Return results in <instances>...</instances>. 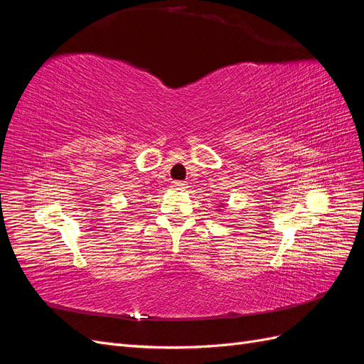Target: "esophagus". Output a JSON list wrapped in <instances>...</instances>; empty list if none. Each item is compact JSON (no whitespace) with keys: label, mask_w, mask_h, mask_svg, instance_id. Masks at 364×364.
I'll use <instances>...</instances> for the list:
<instances>
[{"label":"esophagus","mask_w":364,"mask_h":364,"mask_svg":"<svg viewBox=\"0 0 364 364\" xmlns=\"http://www.w3.org/2000/svg\"><path fill=\"white\" fill-rule=\"evenodd\" d=\"M171 188L176 191H183L186 188V183L182 181H174V182H171Z\"/></svg>","instance_id":"esophagus-1"}]
</instances>
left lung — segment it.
Masks as SVG:
<instances>
[{"label": "left lung", "mask_w": 364, "mask_h": 364, "mask_svg": "<svg viewBox=\"0 0 364 364\" xmlns=\"http://www.w3.org/2000/svg\"><path fill=\"white\" fill-rule=\"evenodd\" d=\"M223 205H225V203H223ZM220 208H222V205H220Z\"/></svg>", "instance_id": "1"}]
</instances>
